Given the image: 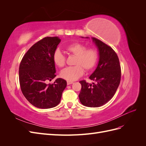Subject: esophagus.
<instances>
[{
    "label": "esophagus",
    "instance_id": "esophagus-1",
    "mask_svg": "<svg viewBox=\"0 0 146 146\" xmlns=\"http://www.w3.org/2000/svg\"><path fill=\"white\" fill-rule=\"evenodd\" d=\"M73 82H70V81H67V84L69 85H70V84H72Z\"/></svg>",
    "mask_w": 146,
    "mask_h": 146
}]
</instances>
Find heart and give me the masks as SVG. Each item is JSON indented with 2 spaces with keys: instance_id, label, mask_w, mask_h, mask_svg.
<instances>
[{
  "instance_id": "b5f03b06",
  "label": "heart",
  "mask_w": 146,
  "mask_h": 146,
  "mask_svg": "<svg viewBox=\"0 0 146 146\" xmlns=\"http://www.w3.org/2000/svg\"><path fill=\"white\" fill-rule=\"evenodd\" d=\"M69 54L76 56L74 64L63 69L60 76L68 81H75L83 74L84 69L86 71L93 69L98 60V53L94 48H87L80 42L70 43L66 47ZM53 61L56 66L62 68L66 63V56L62 52L56 49L53 54Z\"/></svg>"
}]
</instances>
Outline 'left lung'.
Returning a JSON list of instances; mask_svg holds the SVG:
<instances>
[{
	"mask_svg": "<svg viewBox=\"0 0 146 146\" xmlns=\"http://www.w3.org/2000/svg\"><path fill=\"white\" fill-rule=\"evenodd\" d=\"M99 51V61L90 79L92 85L85 80L79 94L80 102L89 107H99L111 99L121 82V69L117 55L113 48L96 38H92Z\"/></svg>",
	"mask_w": 146,
	"mask_h": 146,
	"instance_id": "8db88e82",
	"label": "left lung"
}]
</instances>
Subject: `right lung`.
Returning <instances> with one entry per match:
<instances>
[{
	"label": "right lung",
	"instance_id": "right-lung-1",
	"mask_svg": "<svg viewBox=\"0 0 146 146\" xmlns=\"http://www.w3.org/2000/svg\"><path fill=\"white\" fill-rule=\"evenodd\" d=\"M60 41L58 36L42 38L29 48L21 61V90L26 99L37 108L47 109L58 105L67 85L60 78L46 84L56 77L53 54Z\"/></svg>",
	"mask_w": 146,
	"mask_h": 146
}]
</instances>
